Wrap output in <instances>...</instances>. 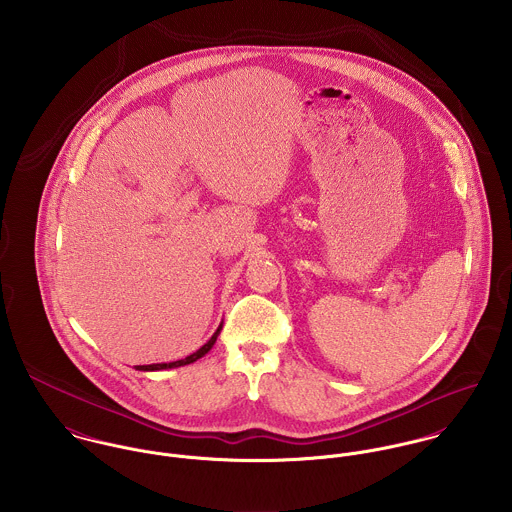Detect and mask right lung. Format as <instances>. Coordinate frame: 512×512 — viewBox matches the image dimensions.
I'll use <instances>...</instances> for the list:
<instances>
[{
  "label": "right lung",
  "mask_w": 512,
  "mask_h": 512,
  "mask_svg": "<svg viewBox=\"0 0 512 512\" xmlns=\"http://www.w3.org/2000/svg\"><path fill=\"white\" fill-rule=\"evenodd\" d=\"M220 327L217 329V333L199 349V351H195L193 355H189V357H185V359H181V361H175V363H161V365H142L136 366L138 370H161V368H175V366H183V365H191V363H195L197 359H201L203 355H207L209 351H211V347L215 345V341H217V335H219Z\"/></svg>",
  "instance_id": "add662e5"
}]
</instances>
